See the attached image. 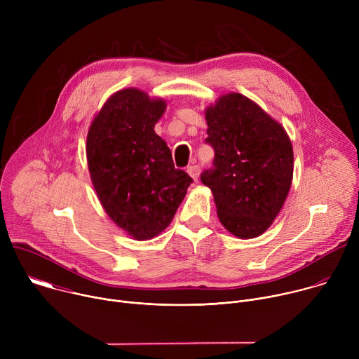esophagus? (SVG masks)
Wrapping results in <instances>:
<instances>
[{
  "label": "esophagus",
  "instance_id": "34e87169",
  "mask_svg": "<svg viewBox=\"0 0 359 359\" xmlns=\"http://www.w3.org/2000/svg\"><path fill=\"white\" fill-rule=\"evenodd\" d=\"M187 173L191 176L193 180H197L198 179V175H200V168L198 165H191L187 168Z\"/></svg>",
  "mask_w": 359,
  "mask_h": 359
}]
</instances>
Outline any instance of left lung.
<instances>
[{"label":"left lung","mask_w":359,"mask_h":359,"mask_svg":"<svg viewBox=\"0 0 359 359\" xmlns=\"http://www.w3.org/2000/svg\"><path fill=\"white\" fill-rule=\"evenodd\" d=\"M215 168L201 173L220 223L238 238L263 234L280 213L292 182L294 153L280 122L247 96L230 92L204 111Z\"/></svg>","instance_id":"8db88e82"}]
</instances>
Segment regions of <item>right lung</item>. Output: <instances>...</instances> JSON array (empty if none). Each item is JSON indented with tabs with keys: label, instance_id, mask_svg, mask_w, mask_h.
Here are the masks:
<instances>
[{
	"label": "right lung",
	"instance_id": "right-lung-1",
	"mask_svg": "<svg viewBox=\"0 0 359 359\" xmlns=\"http://www.w3.org/2000/svg\"><path fill=\"white\" fill-rule=\"evenodd\" d=\"M166 100L136 88L115 92L95 115L86 159L97 198L111 220L135 240H150L173 220L191 177L175 169L155 132Z\"/></svg>",
	"mask_w": 359,
	"mask_h": 359
}]
</instances>
